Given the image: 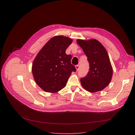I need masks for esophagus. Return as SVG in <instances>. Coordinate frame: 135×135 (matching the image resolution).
<instances>
[{"label":"esophagus","mask_w":135,"mask_h":135,"mask_svg":"<svg viewBox=\"0 0 135 135\" xmlns=\"http://www.w3.org/2000/svg\"><path fill=\"white\" fill-rule=\"evenodd\" d=\"M75 68H76V70L78 71V70L79 69V68H80V67H79V65H76V66H75Z\"/></svg>","instance_id":"1"}]
</instances>
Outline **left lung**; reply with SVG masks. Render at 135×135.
Wrapping results in <instances>:
<instances>
[{"instance_id": "obj_1", "label": "left lung", "mask_w": 135, "mask_h": 135, "mask_svg": "<svg viewBox=\"0 0 135 135\" xmlns=\"http://www.w3.org/2000/svg\"><path fill=\"white\" fill-rule=\"evenodd\" d=\"M76 42L88 57L90 65L88 75L81 79L82 86L90 92L103 90L109 85L113 76V68L106 50L95 39H79Z\"/></svg>"}]
</instances>
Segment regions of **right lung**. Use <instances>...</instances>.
<instances>
[{"mask_svg":"<svg viewBox=\"0 0 135 135\" xmlns=\"http://www.w3.org/2000/svg\"><path fill=\"white\" fill-rule=\"evenodd\" d=\"M70 38L62 35L53 37L38 53L32 65V73L36 84L43 90L55 93L64 88L72 71L71 55L66 50L72 43Z\"/></svg>","mask_w":135,"mask_h":135,"instance_id":"obj_1","label":"right lung"}]
</instances>
